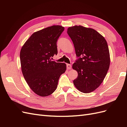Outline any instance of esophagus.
<instances>
[{"label": "esophagus", "instance_id": "34e87169", "mask_svg": "<svg viewBox=\"0 0 127 127\" xmlns=\"http://www.w3.org/2000/svg\"><path fill=\"white\" fill-rule=\"evenodd\" d=\"M71 67H72L71 64H67V68L68 70L71 69Z\"/></svg>", "mask_w": 127, "mask_h": 127}]
</instances>
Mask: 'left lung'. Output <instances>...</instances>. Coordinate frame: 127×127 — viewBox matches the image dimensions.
Listing matches in <instances>:
<instances>
[{"label":"left lung","mask_w":127,"mask_h":127,"mask_svg":"<svg viewBox=\"0 0 127 127\" xmlns=\"http://www.w3.org/2000/svg\"><path fill=\"white\" fill-rule=\"evenodd\" d=\"M67 33L79 58L72 64L78 76L73 83L84 93L95 91L103 82L108 71L110 57L106 40L96 31L81 25L69 27Z\"/></svg>","instance_id":"left-lung-1"}]
</instances>
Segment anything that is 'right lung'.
I'll return each instance as SVG.
<instances>
[{"instance_id": "right-lung-1", "label": "right lung", "mask_w": 127, "mask_h": 127, "mask_svg": "<svg viewBox=\"0 0 127 127\" xmlns=\"http://www.w3.org/2000/svg\"><path fill=\"white\" fill-rule=\"evenodd\" d=\"M64 27L53 25L32 34L20 52L21 69L30 88L36 95L46 97L54 92L66 64L52 61L57 55V41Z\"/></svg>"}]
</instances>
